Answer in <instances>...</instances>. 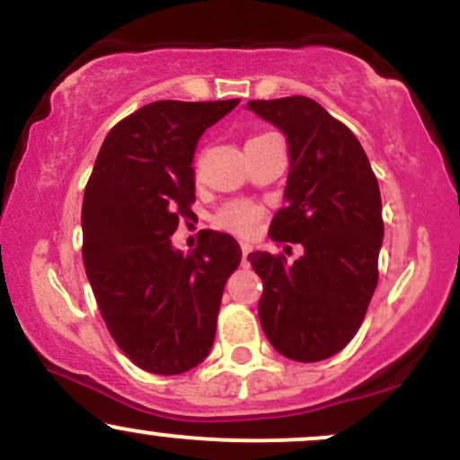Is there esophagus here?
Returning <instances> with one entry per match:
<instances>
[{"instance_id":"esophagus-1","label":"esophagus","mask_w":460,"mask_h":460,"mask_svg":"<svg viewBox=\"0 0 460 460\" xmlns=\"http://www.w3.org/2000/svg\"><path fill=\"white\" fill-rule=\"evenodd\" d=\"M252 251V246L248 244V242H242V263H244V266H248V252Z\"/></svg>"}]
</instances>
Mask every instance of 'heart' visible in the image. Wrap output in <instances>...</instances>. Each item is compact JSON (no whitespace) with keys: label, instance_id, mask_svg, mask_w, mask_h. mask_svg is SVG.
Returning a JSON list of instances; mask_svg holds the SVG:
<instances>
[{"label":"heart","instance_id":"heart-1","mask_svg":"<svg viewBox=\"0 0 460 460\" xmlns=\"http://www.w3.org/2000/svg\"><path fill=\"white\" fill-rule=\"evenodd\" d=\"M261 218V209L257 205L248 203V200H234V203H226L220 209L216 220L220 226L234 231V234L248 235L257 229V223Z\"/></svg>","mask_w":460,"mask_h":460}]
</instances>
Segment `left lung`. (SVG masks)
Segmentation results:
<instances>
[{
  "instance_id": "left-lung-1",
  "label": "left lung",
  "mask_w": 460,
  "mask_h": 460,
  "mask_svg": "<svg viewBox=\"0 0 460 460\" xmlns=\"http://www.w3.org/2000/svg\"><path fill=\"white\" fill-rule=\"evenodd\" d=\"M246 110L288 138L285 208L268 235L303 246L294 263L261 251L248 255L263 281L261 329L283 357L322 361L355 337L376 289L381 190L357 136L314 99L248 102Z\"/></svg>"
}]
</instances>
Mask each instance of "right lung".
<instances>
[{
	"label": "right lung",
	"mask_w": 460,
	"mask_h": 460,
	"mask_svg": "<svg viewBox=\"0 0 460 460\" xmlns=\"http://www.w3.org/2000/svg\"><path fill=\"white\" fill-rule=\"evenodd\" d=\"M240 99L155 102L105 136L82 205L84 266L105 326L136 366L172 376L209 355L225 283L240 266L229 234L200 231L183 255L171 235L192 216L194 151Z\"/></svg>",
	"instance_id": "right-lung-1"
}]
</instances>
